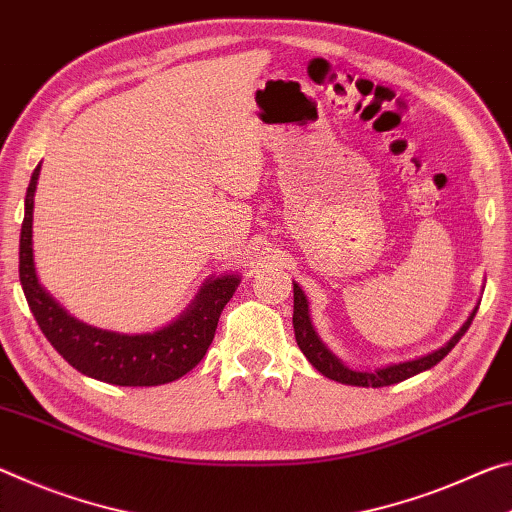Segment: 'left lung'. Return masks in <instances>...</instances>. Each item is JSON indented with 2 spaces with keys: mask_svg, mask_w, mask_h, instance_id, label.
I'll use <instances>...</instances> for the list:
<instances>
[{
  "mask_svg": "<svg viewBox=\"0 0 512 512\" xmlns=\"http://www.w3.org/2000/svg\"><path fill=\"white\" fill-rule=\"evenodd\" d=\"M292 290H295V313H292V326H295L297 345L301 351H304L308 363H311L317 372L324 374L326 379L345 383V385H358V388H383V385L406 381L410 376L431 370L433 365H438L440 360L456 347V342L463 338L465 331L469 329V324L474 320L476 311H479V306H474V311L469 313L465 324L451 335L445 345L431 351V354H424L413 360H404V363H390V365L376 367V370H351V367L342 363V360L324 345L320 335H317L315 326L311 322V311H308V299L304 295V290L299 288V283L292 281Z\"/></svg>",
  "mask_w": 512,
  "mask_h": 512,
  "instance_id": "obj_1",
  "label": "left lung"
}]
</instances>
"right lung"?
Instances as JSON below:
<instances>
[{"mask_svg": "<svg viewBox=\"0 0 512 512\" xmlns=\"http://www.w3.org/2000/svg\"><path fill=\"white\" fill-rule=\"evenodd\" d=\"M40 165L33 170L20 233V283L40 331L74 370L113 385H163L188 374L211 347L226 301L240 286V274L211 276L177 320L147 333L97 329L70 315L40 286L33 263V197Z\"/></svg>", "mask_w": 512, "mask_h": 512, "instance_id": "right-lung-1", "label": "right lung"}]
</instances>
